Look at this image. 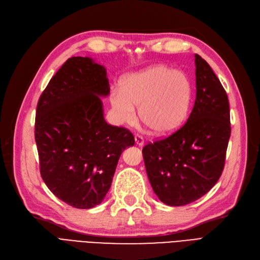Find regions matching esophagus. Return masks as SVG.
<instances>
[{"label": "esophagus", "instance_id": "obj_1", "mask_svg": "<svg viewBox=\"0 0 260 260\" xmlns=\"http://www.w3.org/2000/svg\"><path fill=\"white\" fill-rule=\"evenodd\" d=\"M135 141H136V144L139 145V146H143L144 145V139L141 137V136H139V135H137L135 137Z\"/></svg>", "mask_w": 260, "mask_h": 260}]
</instances>
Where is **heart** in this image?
Here are the masks:
<instances>
[{
    "label": "heart",
    "instance_id": "b5f03b06",
    "mask_svg": "<svg viewBox=\"0 0 260 260\" xmlns=\"http://www.w3.org/2000/svg\"><path fill=\"white\" fill-rule=\"evenodd\" d=\"M121 84L122 89L115 86L109 95L119 123H136V107H139L140 119L157 136L174 133L184 122L192 89L182 73L157 65L128 75Z\"/></svg>",
    "mask_w": 260,
    "mask_h": 260
}]
</instances>
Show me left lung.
<instances>
[{
    "label": "left lung",
    "mask_w": 260,
    "mask_h": 260,
    "mask_svg": "<svg viewBox=\"0 0 260 260\" xmlns=\"http://www.w3.org/2000/svg\"><path fill=\"white\" fill-rule=\"evenodd\" d=\"M195 66L196 98L186 122L168 138L142 149L153 190L169 206L195 202L217 183L231 135L225 90L198 54Z\"/></svg>",
    "instance_id": "1"
}]
</instances>
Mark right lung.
I'll return each instance as SVG.
<instances>
[{
  "mask_svg": "<svg viewBox=\"0 0 260 260\" xmlns=\"http://www.w3.org/2000/svg\"><path fill=\"white\" fill-rule=\"evenodd\" d=\"M108 94L105 67L78 56L65 61L38 102L41 177L56 198L76 208L102 203L123 149L135 145L128 129L105 121L100 98Z\"/></svg>",
  "mask_w": 260,
  "mask_h": 260,
  "instance_id": "obj_1",
  "label": "right lung"
}]
</instances>
